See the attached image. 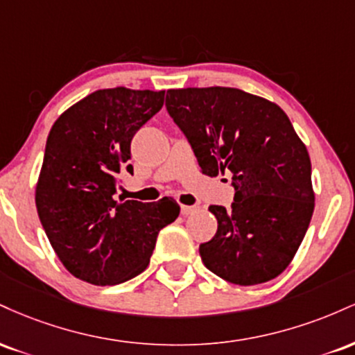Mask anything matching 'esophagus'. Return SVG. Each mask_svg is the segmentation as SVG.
Listing matches in <instances>:
<instances>
[{"mask_svg":"<svg viewBox=\"0 0 355 355\" xmlns=\"http://www.w3.org/2000/svg\"><path fill=\"white\" fill-rule=\"evenodd\" d=\"M197 211V207H191V205H182V215H190Z\"/></svg>","mask_w":355,"mask_h":355,"instance_id":"esophagus-1","label":"esophagus"}]
</instances>
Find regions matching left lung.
I'll return each instance as SVG.
<instances>
[{"mask_svg":"<svg viewBox=\"0 0 355 355\" xmlns=\"http://www.w3.org/2000/svg\"><path fill=\"white\" fill-rule=\"evenodd\" d=\"M165 105L202 172L232 173L234 203L209 207L218 229L198 248L202 262L237 285L275 279L299 250L315 200L311 158L288 116L225 87L168 89Z\"/></svg>","mask_w":355,"mask_h":355,"instance_id":"obj_1","label":"left lung"}]
</instances>
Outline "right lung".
Listing matches in <instances>:
<instances>
[{
    "label": "right lung",
    "instance_id": "right-lung-1",
    "mask_svg": "<svg viewBox=\"0 0 355 355\" xmlns=\"http://www.w3.org/2000/svg\"><path fill=\"white\" fill-rule=\"evenodd\" d=\"M165 92L98 89L61 113L48 135L36 209L67 270L93 285L133 279L150 263L158 232L180 214L173 198L116 200L133 173L132 138L164 107Z\"/></svg>",
    "mask_w": 355,
    "mask_h": 355
}]
</instances>
